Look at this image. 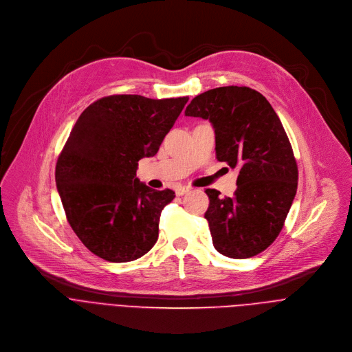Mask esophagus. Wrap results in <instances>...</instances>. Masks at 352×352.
I'll return each instance as SVG.
<instances>
[{"instance_id":"1","label":"esophagus","mask_w":352,"mask_h":352,"mask_svg":"<svg viewBox=\"0 0 352 352\" xmlns=\"http://www.w3.org/2000/svg\"><path fill=\"white\" fill-rule=\"evenodd\" d=\"M190 190V188H188V186H177L175 188V193H177V196H182V195H185V193H188Z\"/></svg>"}]
</instances>
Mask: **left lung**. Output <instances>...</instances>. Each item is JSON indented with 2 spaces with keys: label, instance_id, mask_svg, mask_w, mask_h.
I'll return each instance as SVG.
<instances>
[{
  "label": "left lung",
  "instance_id": "obj_1",
  "mask_svg": "<svg viewBox=\"0 0 352 352\" xmlns=\"http://www.w3.org/2000/svg\"><path fill=\"white\" fill-rule=\"evenodd\" d=\"M188 117L209 120L216 133V157L238 168L232 197L206 189L205 219L217 252L252 258L278 236L298 186V166L283 124L259 91L224 86L196 96Z\"/></svg>",
  "mask_w": 352,
  "mask_h": 352
}]
</instances>
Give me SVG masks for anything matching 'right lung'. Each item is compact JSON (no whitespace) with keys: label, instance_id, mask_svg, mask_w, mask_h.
Listing matches in <instances>:
<instances>
[{"label":"right lung","instance_id":"add662e5","mask_svg":"<svg viewBox=\"0 0 352 352\" xmlns=\"http://www.w3.org/2000/svg\"><path fill=\"white\" fill-rule=\"evenodd\" d=\"M188 100L106 96L74 125L57 160L56 182L69 226L96 256L132 262L155 246L162 210L175 192L142 184L138 162L159 152Z\"/></svg>","mask_w":352,"mask_h":352}]
</instances>
